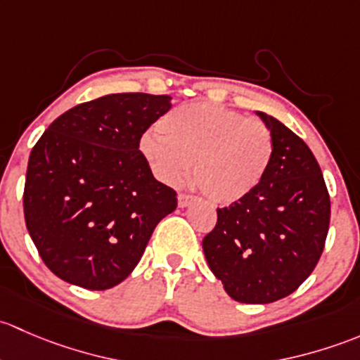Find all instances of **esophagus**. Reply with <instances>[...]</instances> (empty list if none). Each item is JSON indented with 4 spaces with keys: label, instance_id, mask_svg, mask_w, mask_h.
<instances>
[{
    "label": "esophagus",
    "instance_id": "1",
    "mask_svg": "<svg viewBox=\"0 0 360 360\" xmlns=\"http://www.w3.org/2000/svg\"><path fill=\"white\" fill-rule=\"evenodd\" d=\"M194 201H195V199L192 198V195H185V194L179 195V206L180 207H188Z\"/></svg>",
    "mask_w": 360,
    "mask_h": 360
}]
</instances>
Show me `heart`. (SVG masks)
Listing matches in <instances>:
<instances>
[{
  "label": "heart",
  "instance_id": "1",
  "mask_svg": "<svg viewBox=\"0 0 360 360\" xmlns=\"http://www.w3.org/2000/svg\"><path fill=\"white\" fill-rule=\"evenodd\" d=\"M143 133L140 154L166 185L184 184L194 165V181L217 205H234L253 194L274 155L272 133L262 121L210 102L176 107Z\"/></svg>",
  "mask_w": 360,
  "mask_h": 360
}]
</instances>
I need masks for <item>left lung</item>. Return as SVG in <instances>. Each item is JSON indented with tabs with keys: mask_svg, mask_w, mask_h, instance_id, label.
<instances>
[{
	"mask_svg": "<svg viewBox=\"0 0 360 360\" xmlns=\"http://www.w3.org/2000/svg\"><path fill=\"white\" fill-rule=\"evenodd\" d=\"M257 116L272 133L269 172L253 194L217 210L202 251L232 300L265 305L298 290L316 269L331 202L309 146L276 117Z\"/></svg>",
	"mask_w": 360,
	"mask_h": 360,
	"instance_id": "8db88e82",
	"label": "left lung"
}]
</instances>
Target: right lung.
Returning a JSON list of instances; mask_svg holds the SVG:
<instances>
[{
	"instance_id": "add662e5",
	"label": "right lung",
	"mask_w": 360,
	"mask_h": 360,
	"mask_svg": "<svg viewBox=\"0 0 360 360\" xmlns=\"http://www.w3.org/2000/svg\"><path fill=\"white\" fill-rule=\"evenodd\" d=\"M169 95L110 94L58 116L29 155L25 227L44 265L84 290L123 283L176 192L154 179L139 142Z\"/></svg>"
}]
</instances>
